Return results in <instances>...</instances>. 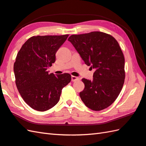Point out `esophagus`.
I'll use <instances>...</instances> for the list:
<instances>
[{"mask_svg":"<svg viewBox=\"0 0 146 146\" xmlns=\"http://www.w3.org/2000/svg\"><path fill=\"white\" fill-rule=\"evenodd\" d=\"M79 80V78L77 77H75V76H72L71 77V80L72 82H75V81H77V80Z\"/></svg>","mask_w":146,"mask_h":146,"instance_id":"esophagus-1","label":"esophagus"}]
</instances>
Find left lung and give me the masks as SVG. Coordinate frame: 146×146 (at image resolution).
Segmentation results:
<instances>
[{"label": "left lung", "instance_id": "8db88e82", "mask_svg": "<svg viewBox=\"0 0 146 146\" xmlns=\"http://www.w3.org/2000/svg\"><path fill=\"white\" fill-rule=\"evenodd\" d=\"M68 41L85 64L95 69L92 80L82 79L84 89L80 98L93 110L107 108L117 99L124 82V57L118 42L100 31L72 35Z\"/></svg>", "mask_w": 146, "mask_h": 146}]
</instances>
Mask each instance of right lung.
Here are the masks:
<instances>
[{
  "label": "right lung",
  "mask_w": 146,
  "mask_h": 146,
  "mask_svg": "<svg viewBox=\"0 0 146 146\" xmlns=\"http://www.w3.org/2000/svg\"><path fill=\"white\" fill-rule=\"evenodd\" d=\"M68 36H33L17 53L14 64L16 86L25 103L34 110L43 112L54 107L59 101L62 89L71 82L69 74L56 76L47 71Z\"/></svg>",
  "instance_id": "obj_1"
}]
</instances>
